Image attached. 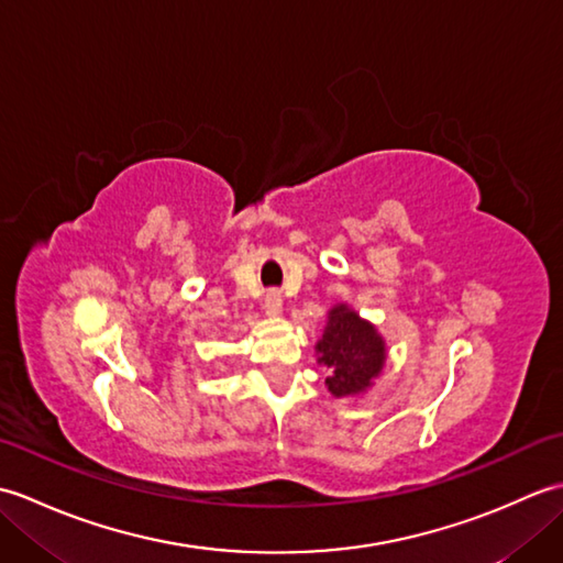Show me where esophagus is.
Wrapping results in <instances>:
<instances>
[{
    "mask_svg": "<svg viewBox=\"0 0 563 563\" xmlns=\"http://www.w3.org/2000/svg\"><path fill=\"white\" fill-rule=\"evenodd\" d=\"M263 309H266L268 317L283 314V297H280V292L271 290V292L266 295V300H263Z\"/></svg>",
    "mask_w": 563,
    "mask_h": 563,
    "instance_id": "1",
    "label": "esophagus"
}]
</instances>
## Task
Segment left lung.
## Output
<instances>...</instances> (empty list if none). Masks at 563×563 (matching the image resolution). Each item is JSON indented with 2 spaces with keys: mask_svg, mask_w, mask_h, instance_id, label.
<instances>
[{
  "mask_svg": "<svg viewBox=\"0 0 563 563\" xmlns=\"http://www.w3.org/2000/svg\"><path fill=\"white\" fill-rule=\"evenodd\" d=\"M314 351L317 363L327 367V387L336 399L363 397L387 363V343L377 327L345 302L329 309Z\"/></svg>",
  "mask_w": 563,
  "mask_h": 563,
  "instance_id": "1",
  "label": "left lung"
}]
</instances>
